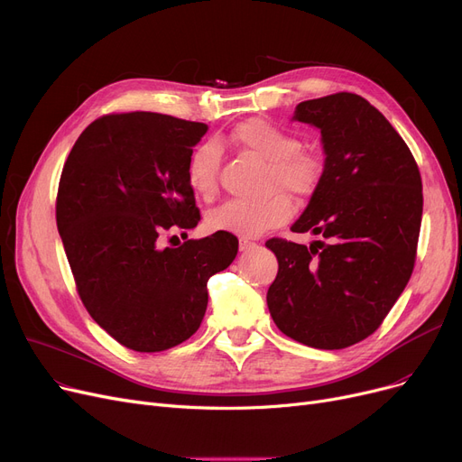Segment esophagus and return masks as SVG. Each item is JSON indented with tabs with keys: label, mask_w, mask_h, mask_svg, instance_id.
<instances>
[{
	"label": "esophagus",
	"mask_w": 462,
	"mask_h": 462,
	"mask_svg": "<svg viewBox=\"0 0 462 462\" xmlns=\"http://www.w3.org/2000/svg\"><path fill=\"white\" fill-rule=\"evenodd\" d=\"M238 248H240V252H248V250H252V248H255V242L254 240H250V238H240V242H238Z\"/></svg>",
	"instance_id": "obj_1"
}]
</instances>
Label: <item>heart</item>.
Listing matches in <instances>:
<instances>
[{"label": "heart", "instance_id": "heart-1", "mask_svg": "<svg viewBox=\"0 0 462 462\" xmlns=\"http://www.w3.org/2000/svg\"><path fill=\"white\" fill-rule=\"evenodd\" d=\"M229 140L244 152L266 162V192L273 189L279 192L259 201L231 199L212 208L205 220L210 231L257 236L291 218L292 203L285 191L298 199H306L319 189L324 177L322 160L313 152L302 151L300 140L282 126L259 117L246 119L231 130ZM220 164L222 149L214 142H205L189 152L186 180L198 198L212 199L218 192Z\"/></svg>", "mask_w": 462, "mask_h": 462}]
</instances>
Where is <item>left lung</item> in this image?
Wrapping results in <instances>:
<instances>
[{
	"label": "left lung",
	"mask_w": 462,
	"mask_h": 462,
	"mask_svg": "<svg viewBox=\"0 0 462 462\" xmlns=\"http://www.w3.org/2000/svg\"><path fill=\"white\" fill-rule=\"evenodd\" d=\"M320 128L324 177L291 227L324 240H266L278 276L266 304L276 327L313 348H345L381 327L409 283L423 194L416 160L390 121L355 93L296 106Z\"/></svg>",
	"instance_id": "1"
}]
</instances>
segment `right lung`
I'll use <instances>...</instances> for the list:
<instances>
[{"label":"right lung","instance_id":"obj_1","mask_svg":"<svg viewBox=\"0 0 462 462\" xmlns=\"http://www.w3.org/2000/svg\"><path fill=\"white\" fill-rule=\"evenodd\" d=\"M205 123L151 112L107 114L74 143L58 188L56 220L89 315L117 343L160 352L194 336L207 282L238 252L231 233L160 248L201 220L186 162Z\"/></svg>","mask_w":462,"mask_h":462}]
</instances>
